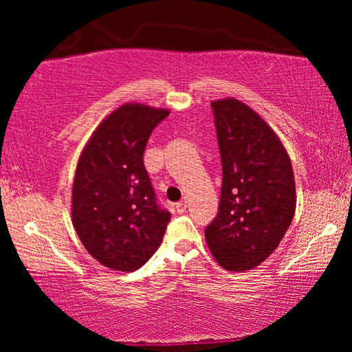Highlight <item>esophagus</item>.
I'll use <instances>...</instances> for the list:
<instances>
[{
	"label": "esophagus",
	"mask_w": 352,
	"mask_h": 352,
	"mask_svg": "<svg viewBox=\"0 0 352 352\" xmlns=\"http://www.w3.org/2000/svg\"><path fill=\"white\" fill-rule=\"evenodd\" d=\"M175 208H177V211H178V212H184V211H186V208H188V201H186V199L182 200V201H178V204L175 205Z\"/></svg>",
	"instance_id": "34e87169"
}]
</instances>
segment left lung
Listing matches in <instances>:
<instances>
[{
	"label": "left lung",
	"instance_id": "obj_1",
	"mask_svg": "<svg viewBox=\"0 0 352 352\" xmlns=\"http://www.w3.org/2000/svg\"><path fill=\"white\" fill-rule=\"evenodd\" d=\"M222 163L217 216L205 228L225 270L254 269L275 252L295 214V178L267 122L236 99L211 104Z\"/></svg>",
	"mask_w": 352,
	"mask_h": 352
}]
</instances>
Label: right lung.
<instances>
[{"instance_id": "obj_1", "label": "right lung", "mask_w": 352, "mask_h": 352, "mask_svg": "<svg viewBox=\"0 0 352 352\" xmlns=\"http://www.w3.org/2000/svg\"><path fill=\"white\" fill-rule=\"evenodd\" d=\"M169 111L126 104L107 116L83 148L73 184V225L83 247L109 269L133 272L157 252L170 220L144 166L148 136Z\"/></svg>"}]
</instances>
